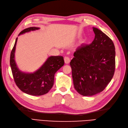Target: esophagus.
I'll use <instances>...</instances> for the list:
<instances>
[{"label": "esophagus", "instance_id": "1", "mask_svg": "<svg viewBox=\"0 0 128 128\" xmlns=\"http://www.w3.org/2000/svg\"><path fill=\"white\" fill-rule=\"evenodd\" d=\"M64 62H65V63H66V64H69L70 62V59L69 57L66 56L64 58Z\"/></svg>", "mask_w": 128, "mask_h": 128}]
</instances>
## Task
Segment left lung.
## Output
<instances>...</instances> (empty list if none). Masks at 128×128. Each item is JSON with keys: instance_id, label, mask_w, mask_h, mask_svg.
Wrapping results in <instances>:
<instances>
[{"instance_id": "left-lung-1", "label": "left lung", "mask_w": 128, "mask_h": 128, "mask_svg": "<svg viewBox=\"0 0 128 128\" xmlns=\"http://www.w3.org/2000/svg\"><path fill=\"white\" fill-rule=\"evenodd\" d=\"M93 41L77 48L70 62L74 88L84 96H93L104 90L115 71L113 41L100 30L93 28Z\"/></svg>"}]
</instances>
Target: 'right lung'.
Instances as JSON below:
<instances>
[{"label": "right lung", "instance_id": "1", "mask_svg": "<svg viewBox=\"0 0 128 128\" xmlns=\"http://www.w3.org/2000/svg\"><path fill=\"white\" fill-rule=\"evenodd\" d=\"M40 28L31 27L24 29L18 36L26 32L39 30ZM18 38L10 54V64L13 78L16 85L25 94L33 96H41L50 91L54 84V75L64 66L62 56H50L38 69L34 72H23L18 69L15 62V53Z\"/></svg>", "mask_w": 128, "mask_h": 128}]
</instances>
